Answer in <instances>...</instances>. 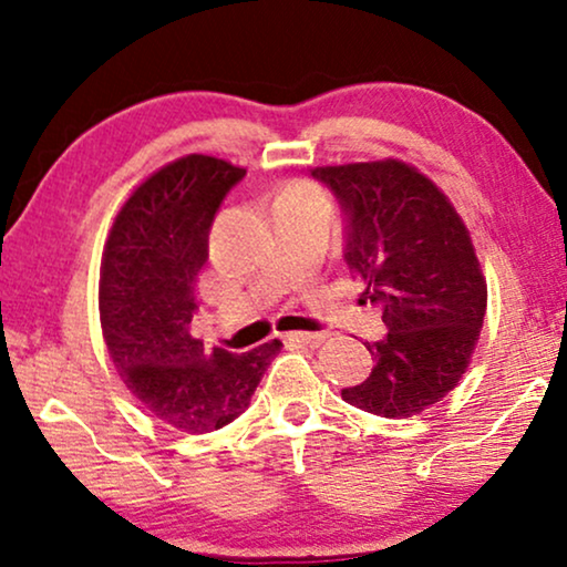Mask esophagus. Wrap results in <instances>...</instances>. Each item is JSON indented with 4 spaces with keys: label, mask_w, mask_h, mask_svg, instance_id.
Instances as JSON below:
<instances>
[{
    "label": "esophagus",
    "mask_w": 567,
    "mask_h": 567,
    "mask_svg": "<svg viewBox=\"0 0 567 567\" xmlns=\"http://www.w3.org/2000/svg\"><path fill=\"white\" fill-rule=\"evenodd\" d=\"M284 340H286V343H291V346L315 348V346L322 343L324 336H322V332H289V336H284Z\"/></svg>",
    "instance_id": "34e87169"
}]
</instances>
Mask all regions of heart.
Returning <instances> with one entry per match:
<instances>
[{
  "instance_id": "1",
  "label": "heart",
  "mask_w": 567,
  "mask_h": 567,
  "mask_svg": "<svg viewBox=\"0 0 567 567\" xmlns=\"http://www.w3.org/2000/svg\"><path fill=\"white\" fill-rule=\"evenodd\" d=\"M284 198H322V196L320 190L309 188V185H293V188L284 193Z\"/></svg>"
}]
</instances>
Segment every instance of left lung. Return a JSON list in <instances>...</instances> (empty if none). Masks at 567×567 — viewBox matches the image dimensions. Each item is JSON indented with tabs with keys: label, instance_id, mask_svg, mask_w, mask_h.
Wrapping results in <instances>:
<instances>
[{
	"label": "left lung",
	"instance_id": "1",
	"mask_svg": "<svg viewBox=\"0 0 567 567\" xmlns=\"http://www.w3.org/2000/svg\"><path fill=\"white\" fill-rule=\"evenodd\" d=\"M343 214V262L386 336L367 343L374 369L343 400L382 417L436 405L475 353L487 307L470 231L444 193L405 162L317 167Z\"/></svg>",
	"mask_w": 567,
	"mask_h": 567
}]
</instances>
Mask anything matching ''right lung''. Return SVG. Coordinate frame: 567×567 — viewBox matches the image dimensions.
I'll return each instance as SVG.
<instances>
[{"instance_id":"add662e5","label":"right lung","mask_w":567,"mask_h":567,"mask_svg":"<svg viewBox=\"0 0 567 567\" xmlns=\"http://www.w3.org/2000/svg\"><path fill=\"white\" fill-rule=\"evenodd\" d=\"M245 175L204 154L162 167L115 216L105 247L100 324L107 353L146 413L188 433L216 431L243 415L281 351L270 340L231 353L190 332L208 231Z\"/></svg>"}]
</instances>
